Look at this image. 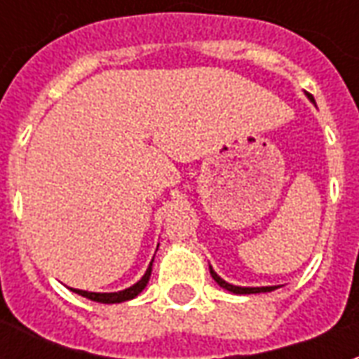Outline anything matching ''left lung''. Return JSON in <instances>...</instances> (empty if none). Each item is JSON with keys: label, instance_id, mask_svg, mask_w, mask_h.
<instances>
[{"label": "left lung", "instance_id": "1", "mask_svg": "<svg viewBox=\"0 0 359 359\" xmlns=\"http://www.w3.org/2000/svg\"><path fill=\"white\" fill-rule=\"evenodd\" d=\"M308 97L313 102V97L308 94ZM210 273H211V277H213V280L217 283L221 288H225V290H229V292H233V294H257V292H271V290H275L277 286H234L231 285V283H226V280H223V278L219 277L217 273L213 271V267L210 265Z\"/></svg>", "mask_w": 359, "mask_h": 359}]
</instances>
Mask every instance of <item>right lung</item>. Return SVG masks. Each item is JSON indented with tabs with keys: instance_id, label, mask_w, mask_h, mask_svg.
Segmentation results:
<instances>
[{
	"instance_id": "add662e5",
	"label": "right lung",
	"mask_w": 359,
	"mask_h": 359,
	"mask_svg": "<svg viewBox=\"0 0 359 359\" xmlns=\"http://www.w3.org/2000/svg\"><path fill=\"white\" fill-rule=\"evenodd\" d=\"M151 264H154V259L149 262V267L144 273V277L136 283V285L128 286L125 290H118V292H88V290H79V288H71L73 292L81 294L84 298H88V300L100 302V304H118V302H126V300H133L136 298L138 294L146 288L149 280V275H151Z\"/></svg>"
}]
</instances>
